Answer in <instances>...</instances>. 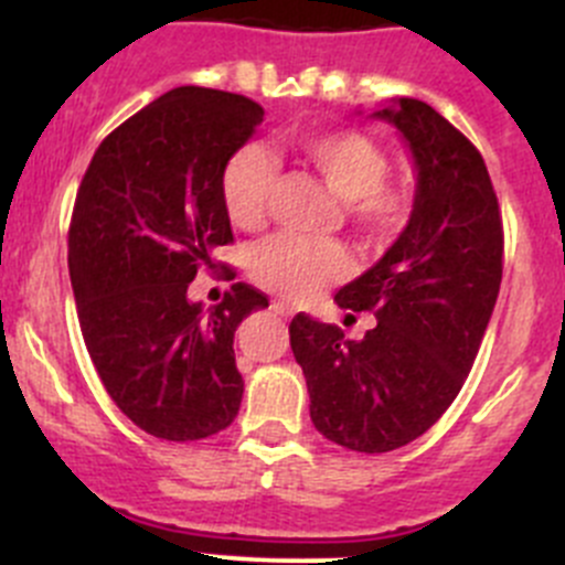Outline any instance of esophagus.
Instances as JSON below:
<instances>
[{"instance_id": "obj_1", "label": "esophagus", "mask_w": 565, "mask_h": 565, "mask_svg": "<svg viewBox=\"0 0 565 565\" xmlns=\"http://www.w3.org/2000/svg\"><path fill=\"white\" fill-rule=\"evenodd\" d=\"M270 309H273V315H276V317H284V319L292 317V309H289L287 303H281V300H273Z\"/></svg>"}]
</instances>
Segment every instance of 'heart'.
<instances>
[{"label": "heart", "instance_id": "1", "mask_svg": "<svg viewBox=\"0 0 565 565\" xmlns=\"http://www.w3.org/2000/svg\"><path fill=\"white\" fill-rule=\"evenodd\" d=\"M300 158L344 199V215L361 235L388 241L415 213V188L388 180L391 156L380 141L361 130H324L295 141ZM276 161L256 141L237 147L221 172V196L232 224L259 230L267 218ZM350 270V256L335 241L276 235L254 254V276L273 292L309 300Z\"/></svg>", "mask_w": 565, "mask_h": 565}]
</instances>
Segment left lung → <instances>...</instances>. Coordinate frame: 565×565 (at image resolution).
<instances>
[{"label": "left lung", "instance_id": "left-lung-1", "mask_svg": "<svg viewBox=\"0 0 565 565\" xmlns=\"http://www.w3.org/2000/svg\"><path fill=\"white\" fill-rule=\"evenodd\" d=\"M377 117L415 158V213L383 259L335 295L377 324L350 341L306 315L289 322L317 431L361 454L407 446L451 407L503 278V218L476 145L424 100L398 98Z\"/></svg>", "mask_w": 565, "mask_h": 565}]
</instances>
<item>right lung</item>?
<instances>
[{"instance_id": "obj_1", "label": "right lung", "mask_w": 565, "mask_h": 565, "mask_svg": "<svg viewBox=\"0 0 565 565\" xmlns=\"http://www.w3.org/2000/svg\"><path fill=\"white\" fill-rule=\"evenodd\" d=\"M262 117L246 95L177 87L114 128L78 185L67 267L84 344L111 402L161 440L218 435L241 409L232 341L267 295L237 281L204 311L188 284L226 266L221 172Z\"/></svg>"}]
</instances>
